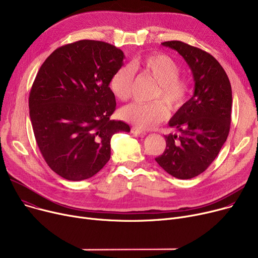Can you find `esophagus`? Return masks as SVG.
Here are the masks:
<instances>
[{
  "instance_id": "obj_1",
  "label": "esophagus",
  "mask_w": 258,
  "mask_h": 258,
  "mask_svg": "<svg viewBox=\"0 0 258 258\" xmlns=\"http://www.w3.org/2000/svg\"><path fill=\"white\" fill-rule=\"evenodd\" d=\"M131 132L135 135V136H137V137H144L145 135H146V132H144V131H142V130H140V128H138V127H135V126H133L132 127V130H131Z\"/></svg>"
}]
</instances>
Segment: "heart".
Returning <instances> with one entry per match:
<instances>
[{
  "instance_id": "heart-1",
  "label": "heart",
  "mask_w": 258,
  "mask_h": 258,
  "mask_svg": "<svg viewBox=\"0 0 258 258\" xmlns=\"http://www.w3.org/2000/svg\"><path fill=\"white\" fill-rule=\"evenodd\" d=\"M135 73L153 77L159 87L155 91L154 98L162 97L171 107L181 106L188 98L189 85L179 76V64L165 54H150L134 58L130 67H119L113 73L108 87L117 99L130 98ZM121 117L137 127L150 130L167 117V108L161 100L135 101L122 108Z\"/></svg>"
}]
</instances>
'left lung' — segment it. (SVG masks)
<instances>
[{
  "instance_id": "8db88e82",
  "label": "left lung",
  "mask_w": 258,
  "mask_h": 258,
  "mask_svg": "<svg viewBox=\"0 0 258 258\" xmlns=\"http://www.w3.org/2000/svg\"><path fill=\"white\" fill-rule=\"evenodd\" d=\"M178 51L195 78L194 96L169 120L178 134L166 135V148L157 163L174 178L197 177L219 155L231 122L232 90L220 62L211 54L180 40L162 43Z\"/></svg>"
}]
</instances>
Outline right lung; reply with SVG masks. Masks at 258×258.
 Segmentation results:
<instances>
[{
  "mask_svg": "<svg viewBox=\"0 0 258 258\" xmlns=\"http://www.w3.org/2000/svg\"><path fill=\"white\" fill-rule=\"evenodd\" d=\"M124 54L99 40L83 39L53 51L29 95L34 137L48 166L70 181L96 174L111 158V138L130 132L111 120L116 99L108 87Z\"/></svg>",
  "mask_w": 258,
  "mask_h": 258,
  "instance_id": "right-lung-1",
  "label": "right lung"
}]
</instances>
